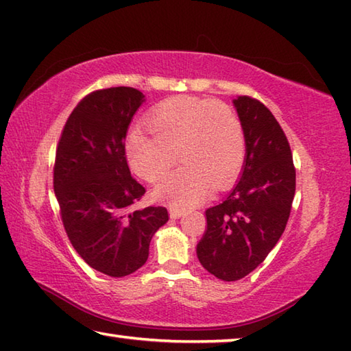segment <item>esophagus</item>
Wrapping results in <instances>:
<instances>
[{"label":"esophagus","instance_id":"1","mask_svg":"<svg viewBox=\"0 0 351 351\" xmlns=\"http://www.w3.org/2000/svg\"><path fill=\"white\" fill-rule=\"evenodd\" d=\"M183 215H184V213H183V210H180V209H174V208L169 209V217L173 218V220H177V218H182Z\"/></svg>","mask_w":351,"mask_h":351}]
</instances>
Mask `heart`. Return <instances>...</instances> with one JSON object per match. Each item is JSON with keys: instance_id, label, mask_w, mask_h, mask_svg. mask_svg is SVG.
<instances>
[{"instance_id": "heart-1", "label": "heart", "mask_w": 351, "mask_h": 351, "mask_svg": "<svg viewBox=\"0 0 351 351\" xmlns=\"http://www.w3.org/2000/svg\"><path fill=\"white\" fill-rule=\"evenodd\" d=\"M153 136L131 133L125 143L130 167L154 182L176 162L184 163L156 183L154 195L178 209L208 197L210 186L226 189L235 182L246 158L241 121L228 105L194 96H174L147 117Z\"/></svg>"}]
</instances>
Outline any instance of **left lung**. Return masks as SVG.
I'll return each mask as SVG.
<instances>
[{"label": "left lung", "instance_id": "8db88e82", "mask_svg": "<svg viewBox=\"0 0 351 351\" xmlns=\"http://www.w3.org/2000/svg\"><path fill=\"white\" fill-rule=\"evenodd\" d=\"M246 136V158L232 191L206 210L208 228L197 256L209 274L237 281L266 260L278 243L292 209L295 167L280 123L249 96L234 99Z\"/></svg>", "mask_w": 351, "mask_h": 351}]
</instances>
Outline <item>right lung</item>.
I'll use <instances>...</instances> for the list:
<instances>
[{
	"instance_id": "add662e5",
	"label": "right lung",
	"mask_w": 351,
	"mask_h": 351,
	"mask_svg": "<svg viewBox=\"0 0 351 351\" xmlns=\"http://www.w3.org/2000/svg\"><path fill=\"white\" fill-rule=\"evenodd\" d=\"M143 102L131 87L85 96L65 122L53 169L70 243L90 267L114 278L147 263L151 238L168 221L167 208L131 209L145 188L131 177L123 142Z\"/></svg>"
}]
</instances>
